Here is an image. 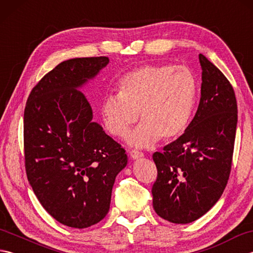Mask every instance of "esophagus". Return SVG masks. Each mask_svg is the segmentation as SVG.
Returning a JSON list of instances; mask_svg holds the SVG:
<instances>
[{"mask_svg": "<svg viewBox=\"0 0 253 253\" xmlns=\"http://www.w3.org/2000/svg\"><path fill=\"white\" fill-rule=\"evenodd\" d=\"M130 158H131L132 160L141 159V158H143V153L139 152V151H136V150H133V151L130 152Z\"/></svg>", "mask_w": 253, "mask_h": 253, "instance_id": "1", "label": "esophagus"}]
</instances>
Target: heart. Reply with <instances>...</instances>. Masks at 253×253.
<instances>
[{"mask_svg":"<svg viewBox=\"0 0 253 253\" xmlns=\"http://www.w3.org/2000/svg\"><path fill=\"white\" fill-rule=\"evenodd\" d=\"M199 84L190 68L173 64H149L127 73L118 83V93H109L101 104L107 132L126 136L137 121L141 124L127 137L136 148H149L159 139L173 140L189 124Z\"/></svg>","mask_w":253,"mask_h":253,"instance_id":"heart-1","label":"heart"}]
</instances>
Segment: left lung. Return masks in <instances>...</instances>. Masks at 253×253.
<instances>
[{"instance_id":"1","label":"left lung","mask_w":253,"mask_h":253,"mask_svg":"<svg viewBox=\"0 0 253 253\" xmlns=\"http://www.w3.org/2000/svg\"><path fill=\"white\" fill-rule=\"evenodd\" d=\"M201 98L185 132L155 152L158 178L152 187L153 209L175 224L204 215L227 185L237 127V102L232 84L208 58L199 54Z\"/></svg>"}]
</instances>
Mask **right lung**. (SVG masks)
<instances>
[{"mask_svg":"<svg viewBox=\"0 0 253 253\" xmlns=\"http://www.w3.org/2000/svg\"><path fill=\"white\" fill-rule=\"evenodd\" d=\"M110 60L64 61L31 90L24 114L25 165L38 200L57 222L74 228L99 223L110 210L125 150L93 122L82 89Z\"/></svg>","mask_w":253,"mask_h":253,"instance_id":"add662e5","label":"right lung"}]
</instances>
